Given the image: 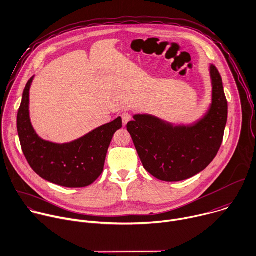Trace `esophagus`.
Returning <instances> with one entry per match:
<instances>
[{
    "mask_svg": "<svg viewBox=\"0 0 256 256\" xmlns=\"http://www.w3.org/2000/svg\"><path fill=\"white\" fill-rule=\"evenodd\" d=\"M131 119H132V116H131L130 113H128V112H123L122 113V121H123L124 125H126Z\"/></svg>",
    "mask_w": 256,
    "mask_h": 256,
    "instance_id": "1",
    "label": "esophagus"
}]
</instances>
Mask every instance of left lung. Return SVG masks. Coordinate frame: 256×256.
<instances>
[{
	"mask_svg": "<svg viewBox=\"0 0 256 256\" xmlns=\"http://www.w3.org/2000/svg\"><path fill=\"white\" fill-rule=\"evenodd\" d=\"M213 94L210 110L192 126H172L150 115H135L127 124L143 168L164 182H180L205 170L221 147L228 103L221 74L210 66Z\"/></svg>",
	"mask_w": 256,
	"mask_h": 256,
	"instance_id": "1",
	"label": "left lung"
}]
</instances>
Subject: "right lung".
<instances>
[{"mask_svg": "<svg viewBox=\"0 0 256 256\" xmlns=\"http://www.w3.org/2000/svg\"><path fill=\"white\" fill-rule=\"evenodd\" d=\"M32 80L24 88L17 115L18 135L29 166L42 178L62 186L84 188L92 184L103 172L113 135L122 127L121 117L70 143L43 140L34 131L29 117Z\"/></svg>", "mask_w": 256, "mask_h": 256, "instance_id": "obj_1", "label": "right lung"}]
</instances>
